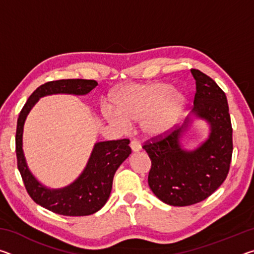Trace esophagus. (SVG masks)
I'll return each mask as SVG.
<instances>
[{
    "label": "esophagus",
    "instance_id": "obj_1",
    "mask_svg": "<svg viewBox=\"0 0 254 254\" xmlns=\"http://www.w3.org/2000/svg\"><path fill=\"white\" fill-rule=\"evenodd\" d=\"M130 147H131L132 152H139L140 150H141V144H140L139 142H137V141H135V140L131 141Z\"/></svg>",
    "mask_w": 254,
    "mask_h": 254
}]
</instances>
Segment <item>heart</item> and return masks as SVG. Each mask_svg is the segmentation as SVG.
<instances>
[{
    "label": "heart",
    "instance_id": "1",
    "mask_svg": "<svg viewBox=\"0 0 254 254\" xmlns=\"http://www.w3.org/2000/svg\"><path fill=\"white\" fill-rule=\"evenodd\" d=\"M111 101L113 106H102L106 121L122 132L141 121L143 134L149 139L168 134L186 105L184 94L163 81L121 86L112 94Z\"/></svg>",
    "mask_w": 254,
    "mask_h": 254
}]
</instances>
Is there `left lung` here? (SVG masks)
I'll use <instances>...</instances> for the list:
<instances>
[{"mask_svg":"<svg viewBox=\"0 0 254 254\" xmlns=\"http://www.w3.org/2000/svg\"><path fill=\"white\" fill-rule=\"evenodd\" d=\"M196 94L186 121L159 142L143 145L151 160L148 184L152 192L171 206H189L204 200L224 182L233 152L232 126L225 93L198 69H191ZM197 121L209 134L192 149L184 143Z\"/></svg>","mask_w":254,"mask_h":254,"instance_id":"left-lung-1","label":"left lung"}]
</instances>
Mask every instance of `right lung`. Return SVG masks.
I'll list each match as a JSON object with an SVG mask.
<instances>
[{"label":"right lung","instance_id":"add662e5","mask_svg":"<svg viewBox=\"0 0 254 254\" xmlns=\"http://www.w3.org/2000/svg\"><path fill=\"white\" fill-rule=\"evenodd\" d=\"M96 80L60 79L48 81L34 91L20 112L16 126L15 147L18 168L30 197L38 205L65 216H86L100 210L109 199L114 175L131 154L127 139L103 141L94 144L85 168L71 184L62 188H49L41 184L29 169L23 152L25 120L41 97L67 94L81 96L96 87Z\"/></svg>","mask_w":254,"mask_h":254}]
</instances>
